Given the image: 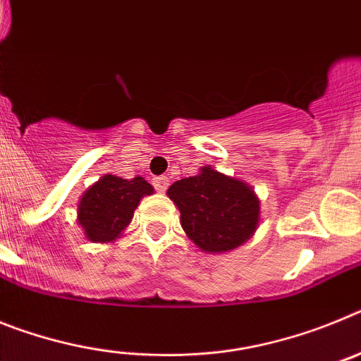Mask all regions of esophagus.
<instances>
[{
	"mask_svg": "<svg viewBox=\"0 0 361 361\" xmlns=\"http://www.w3.org/2000/svg\"><path fill=\"white\" fill-rule=\"evenodd\" d=\"M168 186H170V180H168V177H166V175H161V177L153 178V188H155L159 193H164V191L168 190Z\"/></svg>",
	"mask_w": 361,
	"mask_h": 361,
	"instance_id": "obj_1",
	"label": "esophagus"
}]
</instances>
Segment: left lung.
Masks as SVG:
<instances>
[{"mask_svg":"<svg viewBox=\"0 0 361 361\" xmlns=\"http://www.w3.org/2000/svg\"><path fill=\"white\" fill-rule=\"evenodd\" d=\"M168 197L180 212V226L188 237L208 253L235 250L258 226L260 202L255 191L209 166L195 177L171 184Z\"/></svg>","mask_w":361,"mask_h":361,"instance_id":"left-lung-1","label":"left lung"}]
</instances>
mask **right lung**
<instances>
[{"mask_svg": "<svg viewBox=\"0 0 361 361\" xmlns=\"http://www.w3.org/2000/svg\"><path fill=\"white\" fill-rule=\"evenodd\" d=\"M153 193L152 184L142 177L132 180L104 175L88 188L79 202L78 222L92 242H110L119 237L132 222L137 204L145 195Z\"/></svg>", "mask_w": 361, "mask_h": 361, "instance_id": "obj_1", "label": "right lung"}]
</instances>
